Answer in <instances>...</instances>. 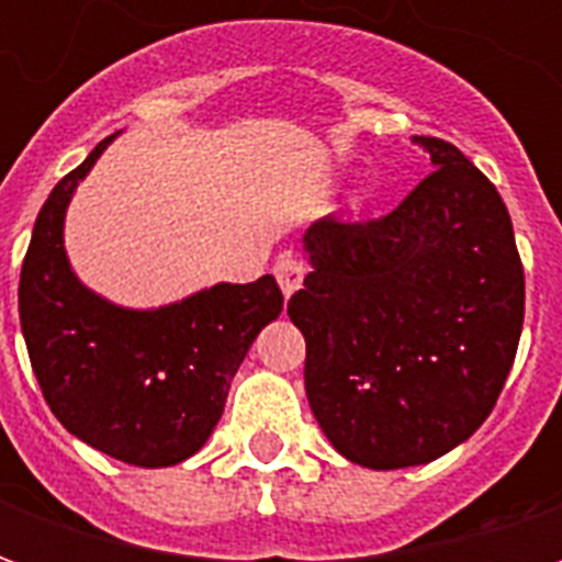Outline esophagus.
Masks as SVG:
<instances>
[{"label":"esophagus","instance_id":"1","mask_svg":"<svg viewBox=\"0 0 562 562\" xmlns=\"http://www.w3.org/2000/svg\"><path fill=\"white\" fill-rule=\"evenodd\" d=\"M273 277L280 282L282 294H285V301L292 297L301 285H304V277H306V265L304 261H297L292 256H282L277 265H273Z\"/></svg>","mask_w":562,"mask_h":562}]
</instances>
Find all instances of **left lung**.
I'll use <instances>...</instances> for the list:
<instances>
[{
    "label": "left lung",
    "mask_w": 562,
    "mask_h": 562,
    "mask_svg": "<svg viewBox=\"0 0 562 562\" xmlns=\"http://www.w3.org/2000/svg\"><path fill=\"white\" fill-rule=\"evenodd\" d=\"M434 171L376 222L318 220L289 318L322 434L367 470L467 442L494 409L524 328V268L496 186L454 144L413 135Z\"/></svg>",
    "instance_id": "obj_1"
}]
</instances>
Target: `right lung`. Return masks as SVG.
<instances>
[{"instance_id": "1", "label": "right lung", "mask_w": 562, "mask_h": 562, "mask_svg": "<svg viewBox=\"0 0 562 562\" xmlns=\"http://www.w3.org/2000/svg\"><path fill=\"white\" fill-rule=\"evenodd\" d=\"M116 135L44 201L20 270V328L44 401L68 434L108 458L161 470L192 458L216 430L237 367L282 313V292L268 273L138 310L83 285L66 252V213Z\"/></svg>"}]
</instances>
